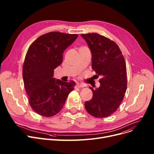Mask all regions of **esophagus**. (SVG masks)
Listing matches in <instances>:
<instances>
[{"mask_svg": "<svg viewBox=\"0 0 154 154\" xmlns=\"http://www.w3.org/2000/svg\"><path fill=\"white\" fill-rule=\"evenodd\" d=\"M76 86L79 88H83L84 87H85V85L84 84H80V83H77Z\"/></svg>", "mask_w": 154, "mask_h": 154, "instance_id": "esophagus-1", "label": "esophagus"}]
</instances>
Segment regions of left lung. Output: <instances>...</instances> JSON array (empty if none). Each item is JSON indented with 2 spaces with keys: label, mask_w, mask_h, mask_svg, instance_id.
<instances>
[{
  "label": "left lung",
  "mask_w": 154,
  "mask_h": 154,
  "mask_svg": "<svg viewBox=\"0 0 154 154\" xmlns=\"http://www.w3.org/2000/svg\"><path fill=\"white\" fill-rule=\"evenodd\" d=\"M92 53V68L100 75V85L94 89L93 97L85 102L88 114L96 118L107 117L114 113L127 90L126 65L116 42L96 33L81 34Z\"/></svg>",
  "instance_id": "8db88e82"
}]
</instances>
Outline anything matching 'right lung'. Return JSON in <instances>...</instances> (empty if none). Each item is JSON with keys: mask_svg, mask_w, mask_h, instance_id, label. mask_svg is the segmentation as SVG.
Returning <instances> with one entry per match:
<instances>
[{"mask_svg": "<svg viewBox=\"0 0 154 154\" xmlns=\"http://www.w3.org/2000/svg\"><path fill=\"white\" fill-rule=\"evenodd\" d=\"M78 34L48 32L29 47L24 60L22 77L30 107L38 114L52 117L62 110L74 81L63 82L53 77L54 70L62 63L63 51Z\"/></svg>", "mask_w": 154, "mask_h": 154, "instance_id": "obj_1", "label": "right lung"}]
</instances>
